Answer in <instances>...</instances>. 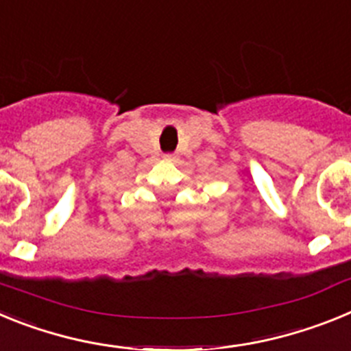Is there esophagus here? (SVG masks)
<instances>
[{"instance_id":"1","label":"esophagus","mask_w":351,"mask_h":351,"mask_svg":"<svg viewBox=\"0 0 351 351\" xmlns=\"http://www.w3.org/2000/svg\"><path fill=\"white\" fill-rule=\"evenodd\" d=\"M167 160H172V156H167Z\"/></svg>"}]
</instances>
